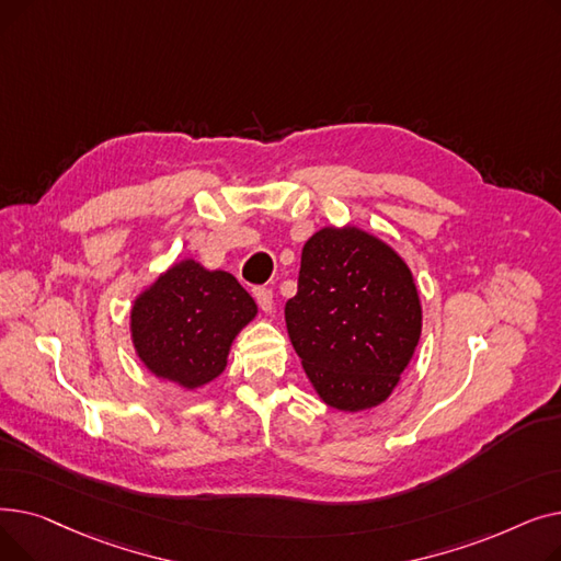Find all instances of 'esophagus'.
Masks as SVG:
<instances>
[{"instance_id": "obj_1", "label": "esophagus", "mask_w": 561, "mask_h": 561, "mask_svg": "<svg viewBox=\"0 0 561 561\" xmlns=\"http://www.w3.org/2000/svg\"><path fill=\"white\" fill-rule=\"evenodd\" d=\"M252 296H254V300H256V305H259V309L261 311H273V290L271 288H265V286H254L252 288Z\"/></svg>"}]
</instances>
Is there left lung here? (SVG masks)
<instances>
[{
  "label": "left lung",
  "mask_w": 561,
  "mask_h": 561,
  "mask_svg": "<svg viewBox=\"0 0 561 561\" xmlns=\"http://www.w3.org/2000/svg\"><path fill=\"white\" fill-rule=\"evenodd\" d=\"M286 330L320 400L364 411L398 387L421 339L419 288L402 256L359 227H322L302 248Z\"/></svg>",
  "instance_id": "1"
}]
</instances>
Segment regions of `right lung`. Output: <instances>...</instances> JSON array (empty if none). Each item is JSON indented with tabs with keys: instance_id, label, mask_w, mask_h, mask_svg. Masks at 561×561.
Returning <instances> with one entry per match:
<instances>
[{
	"instance_id": "add662e5",
	"label": "right lung",
	"mask_w": 561,
	"mask_h": 561,
	"mask_svg": "<svg viewBox=\"0 0 561 561\" xmlns=\"http://www.w3.org/2000/svg\"><path fill=\"white\" fill-rule=\"evenodd\" d=\"M254 316L233 275L184 259L134 300L129 328L145 368L193 391L225 370L233 339Z\"/></svg>"
}]
</instances>
